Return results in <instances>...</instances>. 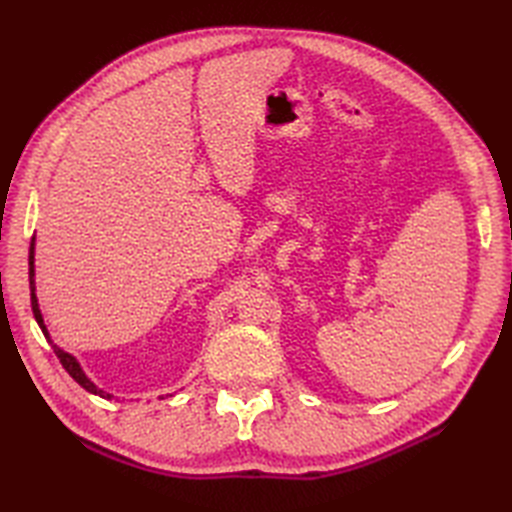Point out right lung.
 <instances>
[{"instance_id":"right-lung-1","label":"right lung","mask_w":512,"mask_h":512,"mask_svg":"<svg viewBox=\"0 0 512 512\" xmlns=\"http://www.w3.org/2000/svg\"><path fill=\"white\" fill-rule=\"evenodd\" d=\"M34 252H36V235L32 237V245H29V290H32V312H34V318H36V322H38V327L42 329V333H44V337H46V342H49V344L53 346V352L57 354L59 363L64 365V369L68 371V374H70L76 382H79L87 393H91V395H98V397H102V399H113V395H111V393H106V391L98 389V386L87 378V374L83 371L81 363L76 361V356H72L70 352L61 350L57 344H53V339H51V335H49V329H46L44 318H42V314H40V305H38V297H36V280H34L36 267H34Z\"/></svg>"}]
</instances>
